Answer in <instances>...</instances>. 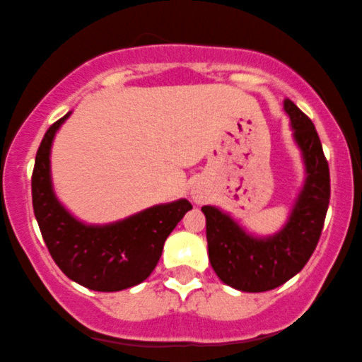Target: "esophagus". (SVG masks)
<instances>
[{
  "instance_id": "1",
  "label": "esophagus",
  "mask_w": 362,
  "mask_h": 362,
  "mask_svg": "<svg viewBox=\"0 0 362 362\" xmlns=\"http://www.w3.org/2000/svg\"><path fill=\"white\" fill-rule=\"evenodd\" d=\"M196 199H197V197H196Z\"/></svg>"
}]
</instances>
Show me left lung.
I'll use <instances>...</instances> for the list:
<instances>
[{
  "label": "left lung",
  "mask_w": 362,
  "mask_h": 362,
  "mask_svg": "<svg viewBox=\"0 0 362 362\" xmlns=\"http://www.w3.org/2000/svg\"><path fill=\"white\" fill-rule=\"evenodd\" d=\"M284 106L308 173L284 230L256 239L220 209L201 208L206 216L209 263L223 284L242 292L272 291L297 275L315 252L328 211L329 168L320 136L308 115L291 99H285Z\"/></svg>",
  "instance_id": "left-lung-1"
}]
</instances>
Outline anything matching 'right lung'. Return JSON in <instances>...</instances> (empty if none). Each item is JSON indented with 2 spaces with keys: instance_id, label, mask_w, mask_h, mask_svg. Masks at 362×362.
Returning a JSON list of instances; mask_svg holds the SVG:
<instances>
[{
  "instance_id": "1",
  "label": "right lung",
  "mask_w": 362,
  "mask_h": 362,
  "mask_svg": "<svg viewBox=\"0 0 362 362\" xmlns=\"http://www.w3.org/2000/svg\"><path fill=\"white\" fill-rule=\"evenodd\" d=\"M69 115L47 129L35 154L33 206L39 230L51 257L70 280L98 292L134 287L156 268L166 237L192 204L178 199L103 226L75 220L58 202L49 175L51 142Z\"/></svg>"
}]
</instances>
